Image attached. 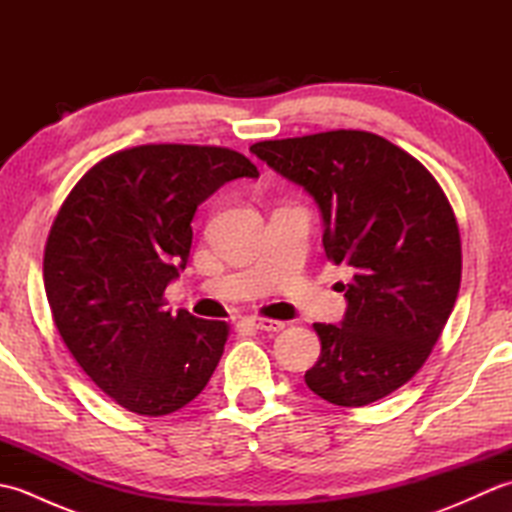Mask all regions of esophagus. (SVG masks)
<instances>
[{
  "label": "esophagus",
  "mask_w": 512,
  "mask_h": 512,
  "mask_svg": "<svg viewBox=\"0 0 512 512\" xmlns=\"http://www.w3.org/2000/svg\"><path fill=\"white\" fill-rule=\"evenodd\" d=\"M248 323L253 325L255 330H262V332H281V330H284V323H281V321H273V319L253 317V319H248Z\"/></svg>",
  "instance_id": "1"
}]
</instances>
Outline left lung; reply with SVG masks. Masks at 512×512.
<instances>
[{"label": "left lung", "instance_id": "left-lung-1", "mask_svg": "<svg viewBox=\"0 0 512 512\" xmlns=\"http://www.w3.org/2000/svg\"><path fill=\"white\" fill-rule=\"evenodd\" d=\"M250 151L312 195L325 255L354 273L341 284L343 321L314 323L321 356L306 385L341 407L385 398L427 361L458 299L462 246L447 195L407 151L356 129Z\"/></svg>", "mask_w": 512, "mask_h": 512}]
</instances>
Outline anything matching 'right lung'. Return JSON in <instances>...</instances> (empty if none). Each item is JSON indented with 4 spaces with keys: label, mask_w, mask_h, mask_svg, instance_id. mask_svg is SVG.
I'll return each instance as SVG.
<instances>
[{
    "label": "right lung",
    "mask_w": 512,
    "mask_h": 512,
    "mask_svg": "<svg viewBox=\"0 0 512 512\" xmlns=\"http://www.w3.org/2000/svg\"><path fill=\"white\" fill-rule=\"evenodd\" d=\"M237 178H259L224 147L140 145L94 165L54 220L43 286L76 363L118 405L167 416L209 383L228 325L162 310L187 268L198 206Z\"/></svg>",
    "instance_id": "obj_1"
}]
</instances>
